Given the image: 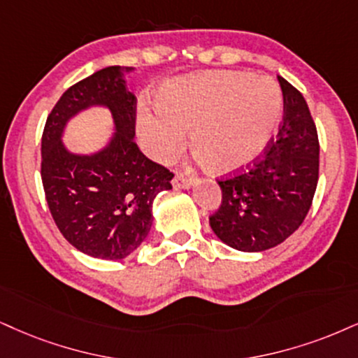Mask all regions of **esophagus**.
Here are the masks:
<instances>
[{
    "instance_id": "esophagus-1",
    "label": "esophagus",
    "mask_w": 358,
    "mask_h": 358,
    "mask_svg": "<svg viewBox=\"0 0 358 358\" xmlns=\"http://www.w3.org/2000/svg\"><path fill=\"white\" fill-rule=\"evenodd\" d=\"M172 184H174L176 189H189L194 184L192 178H187L182 172H176L174 179H172Z\"/></svg>"
}]
</instances>
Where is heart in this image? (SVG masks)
Returning a JSON list of instances; mask_svg holds the SVG:
<instances>
[{"instance_id":"heart-1","label":"heart","mask_w":358,"mask_h":358,"mask_svg":"<svg viewBox=\"0 0 358 358\" xmlns=\"http://www.w3.org/2000/svg\"><path fill=\"white\" fill-rule=\"evenodd\" d=\"M157 109L141 111L139 136L157 161L174 159L186 145L215 174L247 167L266 151L282 114V92L268 78L247 73H202L169 81Z\"/></svg>"}]
</instances>
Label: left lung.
I'll return each mask as SVG.
<instances>
[{
  "instance_id": "obj_1",
  "label": "left lung",
  "mask_w": 358,
  "mask_h": 358,
  "mask_svg": "<svg viewBox=\"0 0 358 358\" xmlns=\"http://www.w3.org/2000/svg\"><path fill=\"white\" fill-rule=\"evenodd\" d=\"M284 116L266 152L239 174L217 180L222 202L209 217L215 236L242 252L279 245L303 222L319 180V136L308 106L279 76Z\"/></svg>"
}]
</instances>
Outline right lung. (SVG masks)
<instances>
[{
  "instance_id": "add662e5",
  "label": "right lung",
  "mask_w": 358,
  "mask_h": 358,
  "mask_svg": "<svg viewBox=\"0 0 358 358\" xmlns=\"http://www.w3.org/2000/svg\"><path fill=\"white\" fill-rule=\"evenodd\" d=\"M131 69L109 66L76 83L43 131L41 179L52 219L69 244L96 259H124L143 244L152 226V202L172 189L174 178L134 141L138 99L124 81ZM91 105L112 111L117 132L98 153H69L60 141L65 122Z\"/></svg>"
}]
</instances>
